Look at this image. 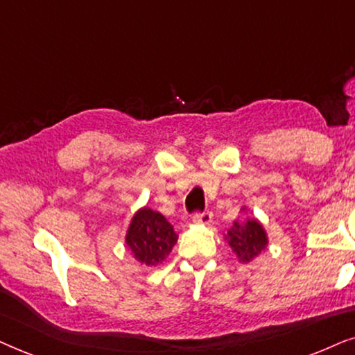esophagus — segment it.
Returning a JSON list of instances; mask_svg holds the SVG:
<instances>
[{"label":"esophagus","instance_id":"34e87169","mask_svg":"<svg viewBox=\"0 0 355 355\" xmlns=\"http://www.w3.org/2000/svg\"><path fill=\"white\" fill-rule=\"evenodd\" d=\"M211 220H212V214L209 211L195 212V214H193V222H195V224H209Z\"/></svg>","mask_w":355,"mask_h":355}]
</instances>
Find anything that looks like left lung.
<instances>
[{"instance_id": "obj_1", "label": "left lung", "mask_w": 355, "mask_h": 355, "mask_svg": "<svg viewBox=\"0 0 355 355\" xmlns=\"http://www.w3.org/2000/svg\"><path fill=\"white\" fill-rule=\"evenodd\" d=\"M225 239H229V245L243 263L252 261L268 245L266 232L257 219H247V222H242V224L234 222Z\"/></svg>"}]
</instances>
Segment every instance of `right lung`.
I'll return each mask as SVG.
<instances>
[{"mask_svg": "<svg viewBox=\"0 0 355 355\" xmlns=\"http://www.w3.org/2000/svg\"><path fill=\"white\" fill-rule=\"evenodd\" d=\"M178 235L173 225L160 214L149 207L139 209L131 220L126 243L138 261L155 266L170 253L177 243Z\"/></svg>", "mask_w": 355, "mask_h": 355, "instance_id": "obj_1", "label": "right lung"}]
</instances>
